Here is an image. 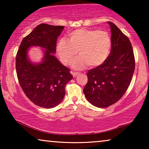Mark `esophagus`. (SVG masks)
<instances>
[{"mask_svg":"<svg viewBox=\"0 0 149 149\" xmlns=\"http://www.w3.org/2000/svg\"><path fill=\"white\" fill-rule=\"evenodd\" d=\"M71 74H72L73 77H76L77 75L79 74V73L78 72H71Z\"/></svg>","mask_w":149,"mask_h":149,"instance_id":"34e87169","label":"esophagus"}]
</instances>
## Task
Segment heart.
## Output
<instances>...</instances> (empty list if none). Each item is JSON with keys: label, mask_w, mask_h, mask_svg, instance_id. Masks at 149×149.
Segmentation results:
<instances>
[{"label": "heart", "mask_w": 149, "mask_h": 149, "mask_svg": "<svg viewBox=\"0 0 149 149\" xmlns=\"http://www.w3.org/2000/svg\"><path fill=\"white\" fill-rule=\"evenodd\" d=\"M112 40L109 32L103 30L80 28L68 34V40L61 38L57 44V54L64 65L72 61L74 69L81 70L87 66L97 67L107 60L111 50Z\"/></svg>", "instance_id": "1"}]
</instances>
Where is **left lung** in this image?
Segmentation results:
<instances>
[{"instance_id":"8db88e82","label":"left lung","mask_w":149,"mask_h":149,"mask_svg":"<svg viewBox=\"0 0 149 149\" xmlns=\"http://www.w3.org/2000/svg\"><path fill=\"white\" fill-rule=\"evenodd\" d=\"M111 27L112 45L107 60L87 72L83 89L85 96L91 104L106 108L119 101L129 87L135 69V58L130 39L115 24Z\"/></svg>"}]
</instances>
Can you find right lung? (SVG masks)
Returning <instances> with one entry per match:
<instances>
[{"mask_svg":"<svg viewBox=\"0 0 149 149\" xmlns=\"http://www.w3.org/2000/svg\"><path fill=\"white\" fill-rule=\"evenodd\" d=\"M64 26L40 24L24 37L15 59L19 85L26 96L36 105L51 109L58 105L65 95V87L72 79L70 69L54 56L58 37ZM32 46L45 48L42 62L34 64L27 56Z\"/></svg>","mask_w":149,"mask_h":149,"instance_id":"right-lung-1","label":"right lung"}]
</instances>
